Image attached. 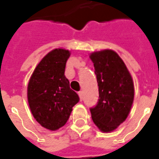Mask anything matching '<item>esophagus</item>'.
Listing matches in <instances>:
<instances>
[{
  "label": "esophagus",
  "instance_id": "esophagus-1",
  "mask_svg": "<svg viewBox=\"0 0 159 159\" xmlns=\"http://www.w3.org/2000/svg\"><path fill=\"white\" fill-rule=\"evenodd\" d=\"M78 94H79V97H80V100H83V91H80L79 93H78Z\"/></svg>",
  "mask_w": 159,
  "mask_h": 159
}]
</instances>
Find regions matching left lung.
Listing matches in <instances>:
<instances>
[{"mask_svg": "<svg viewBox=\"0 0 159 159\" xmlns=\"http://www.w3.org/2000/svg\"><path fill=\"white\" fill-rule=\"evenodd\" d=\"M99 87V100L90 108L91 117L100 131L111 132L123 123L129 113L134 95L129 71L117 52L102 50L92 52Z\"/></svg>", "mask_w": 159, "mask_h": 159, "instance_id": "left-lung-1", "label": "left lung"}]
</instances>
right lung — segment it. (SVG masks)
<instances>
[{"instance_id": "obj_1", "label": "right lung", "mask_w": 159, "mask_h": 159, "mask_svg": "<svg viewBox=\"0 0 159 159\" xmlns=\"http://www.w3.org/2000/svg\"><path fill=\"white\" fill-rule=\"evenodd\" d=\"M70 51L56 48L37 65L27 89L33 117L46 129L56 130L69 119L72 107L79 101L77 93L70 88L65 70Z\"/></svg>"}]
</instances>
